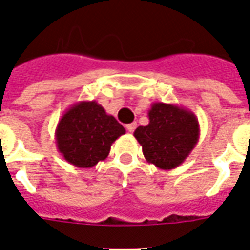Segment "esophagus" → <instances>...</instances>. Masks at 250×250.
Listing matches in <instances>:
<instances>
[{
  "instance_id": "obj_1",
  "label": "esophagus",
  "mask_w": 250,
  "mask_h": 250,
  "mask_svg": "<svg viewBox=\"0 0 250 250\" xmlns=\"http://www.w3.org/2000/svg\"><path fill=\"white\" fill-rule=\"evenodd\" d=\"M136 123H135V122H133V123H129V125H125V128H127V131H128V132H133V131H135V128H136Z\"/></svg>"
}]
</instances>
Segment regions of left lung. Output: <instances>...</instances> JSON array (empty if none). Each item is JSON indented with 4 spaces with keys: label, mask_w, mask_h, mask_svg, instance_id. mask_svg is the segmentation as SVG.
<instances>
[{
    "label": "left lung",
    "mask_w": 250,
    "mask_h": 250,
    "mask_svg": "<svg viewBox=\"0 0 250 250\" xmlns=\"http://www.w3.org/2000/svg\"><path fill=\"white\" fill-rule=\"evenodd\" d=\"M149 125L135 129L149 164L161 170H172L186 161L200 137L197 117L182 106L154 102L148 111Z\"/></svg>",
    "instance_id": "left-lung-1"
}]
</instances>
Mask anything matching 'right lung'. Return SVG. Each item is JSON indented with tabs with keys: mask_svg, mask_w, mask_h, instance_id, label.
<instances>
[{
	"mask_svg": "<svg viewBox=\"0 0 250 250\" xmlns=\"http://www.w3.org/2000/svg\"><path fill=\"white\" fill-rule=\"evenodd\" d=\"M125 133V127L100 104L80 101L66 110L57 125V149L68 164L89 168L106 160L111 144Z\"/></svg>",
	"mask_w": 250,
	"mask_h": 250,
	"instance_id": "obj_1",
	"label": "right lung"
}]
</instances>
